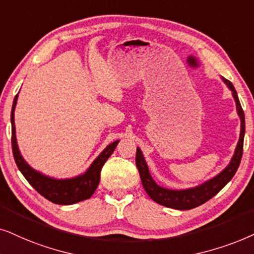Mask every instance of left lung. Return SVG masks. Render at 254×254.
I'll list each match as a JSON object with an SVG mask.
<instances>
[{
	"label": "left lung",
	"mask_w": 254,
	"mask_h": 254,
	"mask_svg": "<svg viewBox=\"0 0 254 254\" xmlns=\"http://www.w3.org/2000/svg\"><path fill=\"white\" fill-rule=\"evenodd\" d=\"M223 81L228 84V87L231 89L232 95L235 97L236 106H237L238 115L242 121V129H241V137H239V141L237 147H236V152L230 161L229 166L225 168L224 171L221 172L217 177L212 178L211 180L204 182L203 185L197 186L195 188L185 189V190H171V189L162 188L158 186L151 178L150 172H148L146 161L141 154L140 148L137 147L136 152V165L139 172L141 184L145 191L147 195L157 203L165 205V207L179 209V210H189V209L196 208L198 205L205 203V202L210 200L211 197L217 194L224 186L233 178V175L237 172L239 164H241L242 155H243V145H244V134H245V116L243 108L239 102L237 92H236L233 84L223 77Z\"/></svg>",
	"instance_id": "8db88e82"
}]
</instances>
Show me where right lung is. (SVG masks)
Wrapping results in <instances>:
<instances>
[{
  "label": "right lung",
  "instance_id": "1",
  "mask_svg": "<svg viewBox=\"0 0 254 254\" xmlns=\"http://www.w3.org/2000/svg\"><path fill=\"white\" fill-rule=\"evenodd\" d=\"M17 96H15L11 109V146L12 153L15 158L16 165L21 173L24 175V178L28 180L30 185L44 196L46 200L56 204H74L76 202L87 200L94 194L96 190L97 186L100 184V173L102 170L104 162L108 160L115 148H116L118 141L116 140L111 143L109 146H107L102 153L95 159V161L90 165L86 173L76 177L74 179H66V180H56L49 177L38 173L35 170H32L28 164L22 158L21 153L18 151L16 141V132H15V122H13V111H15Z\"/></svg>",
  "mask_w": 254,
  "mask_h": 254
}]
</instances>
